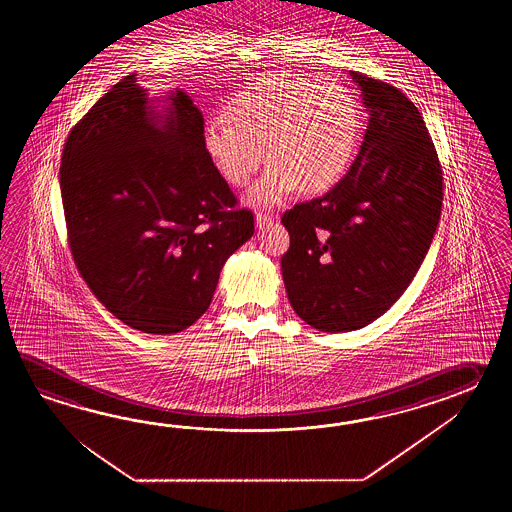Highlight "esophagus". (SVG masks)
I'll return each instance as SVG.
<instances>
[{"label":"esophagus","instance_id":"34e87169","mask_svg":"<svg viewBox=\"0 0 512 512\" xmlns=\"http://www.w3.org/2000/svg\"><path fill=\"white\" fill-rule=\"evenodd\" d=\"M272 221H274V218H272L271 214H265V212H258L256 214V227L260 230L267 229L269 225H272Z\"/></svg>","mask_w":512,"mask_h":512}]
</instances>
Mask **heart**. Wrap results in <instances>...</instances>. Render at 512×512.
<instances>
[{"label":"heart","instance_id":"heart-1","mask_svg":"<svg viewBox=\"0 0 512 512\" xmlns=\"http://www.w3.org/2000/svg\"><path fill=\"white\" fill-rule=\"evenodd\" d=\"M359 131V104L348 87L272 75L205 122L203 148L232 186L247 185L267 157L269 168L247 201L272 207L300 188L320 194L337 185L355 157Z\"/></svg>","mask_w":512,"mask_h":512}]
</instances>
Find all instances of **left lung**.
<instances>
[{
  "instance_id": "8db88e82",
  "label": "left lung",
  "mask_w": 512,
  "mask_h": 512,
  "mask_svg": "<svg viewBox=\"0 0 512 512\" xmlns=\"http://www.w3.org/2000/svg\"><path fill=\"white\" fill-rule=\"evenodd\" d=\"M368 130L326 196L283 214L289 302L326 333L368 326L392 307L425 260L443 203V172L425 120L397 87L357 71Z\"/></svg>"
}]
</instances>
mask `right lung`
Returning <instances> with one entry per match:
<instances>
[{
	"instance_id": "1",
	"label": "right lung",
	"mask_w": 512,
	"mask_h": 512,
	"mask_svg": "<svg viewBox=\"0 0 512 512\" xmlns=\"http://www.w3.org/2000/svg\"><path fill=\"white\" fill-rule=\"evenodd\" d=\"M157 111L122 78L67 137L60 190L80 276L111 315L152 335L192 326L230 254L251 240V210L203 148L201 111L185 91Z\"/></svg>"
}]
</instances>
